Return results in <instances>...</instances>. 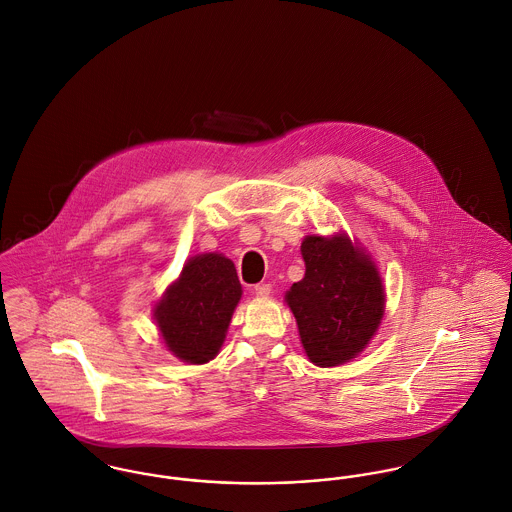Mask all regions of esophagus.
<instances>
[{
  "mask_svg": "<svg viewBox=\"0 0 512 512\" xmlns=\"http://www.w3.org/2000/svg\"><path fill=\"white\" fill-rule=\"evenodd\" d=\"M254 293L258 297H268L272 293V286L270 284H258V286H254Z\"/></svg>",
  "mask_w": 512,
  "mask_h": 512,
  "instance_id": "obj_1",
  "label": "esophagus"
}]
</instances>
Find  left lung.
Returning <instances> with one entry per match:
<instances>
[{
  "label": "left lung",
  "mask_w": 512,
  "mask_h": 512,
  "mask_svg": "<svg viewBox=\"0 0 512 512\" xmlns=\"http://www.w3.org/2000/svg\"><path fill=\"white\" fill-rule=\"evenodd\" d=\"M305 276L286 293L299 339L313 365L339 366L363 353L384 315L380 274L343 232L305 236Z\"/></svg>",
  "instance_id": "8db88e82"
}]
</instances>
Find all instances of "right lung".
<instances>
[{
    "mask_svg": "<svg viewBox=\"0 0 512 512\" xmlns=\"http://www.w3.org/2000/svg\"><path fill=\"white\" fill-rule=\"evenodd\" d=\"M240 297L242 286L232 260L217 252L189 258L153 307L167 351L189 365L215 359Z\"/></svg>",
    "mask_w": 512,
    "mask_h": 512,
    "instance_id": "obj_1",
    "label": "right lung"
}]
</instances>
